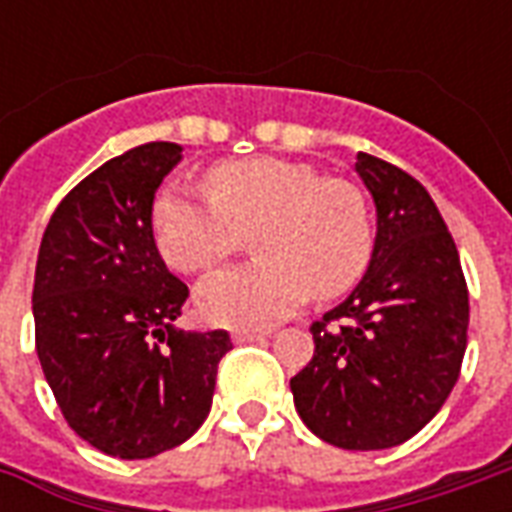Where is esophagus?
Segmentation results:
<instances>
[{"label": "esophagus", "instance_id": "obj_1", "mask_svg": "<svg viewBox=\"0 0 512 512\" xmlns=\"http://www.w3.org/2000/svg\"><path fill=\"white\" fill-rule=\"evenodd\" d=\"M266 332H235L233 340L235 343H260V340H266Z\"/></svg>", "mask_w": 512, "mask_h": 512}]
</instances>
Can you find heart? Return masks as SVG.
<instances>
[{
  "label": "heart",
  "mask_w": 512,
  "mask_h": 512,
  "mask_svg": "<svg viewBox=\"0 0 512 512\" xmlns=\"http://www.w3.org/2000/svg\"><path fill=\"white\" fill-rule=\"evenodd\" d=\"M200 197L164 186L153 202V238L169 266L202 274L238 252L252 233L255 263L219 271L197 290L205 321L266 326L310 299L351 290L373 257L362 191L321 178L310 164L277 156L235 158L205 172Z\"/></svg>",
  "instance_id": "1"
}]
</instances>
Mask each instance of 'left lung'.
<instances>
[{"mask_svg": "<svg viewBox=\"0 0 512 512\" xmlns=\"http://www.w3.org/2000/svg\"><path fill=\"white\" fill-rule=\"evenodd\" d=\"M378 233L354 293L310 326L315 354L290 378L304 425L343 450L403 444L439 414L461 376L469 290L425 186L359 153Z\"/></svg>", "mask_w": 512, "mask_h": 512, "instance_id": "obj_1", "label": "left lung"}]
</instances>
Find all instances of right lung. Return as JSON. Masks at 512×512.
<instances>
[{"instance_id": "right-lung-1", "label": "right lung", "mask_w": 512, "mask_h": 512, "mask_svg": "<svg viewBox=\"0 0 512 512\" xmlns=\"http://www.w3.org/2000/svg\"><path fill=\"white\" fill-rule=\"evenodd\" d=\"M175 142L109 158L51 213L32 288L35 348L62 417L87 444L123 461L189 439L213 403L230 334L172 321L189 288L153 238V197L180 161Z\"/></svg>"}]
</instances>
